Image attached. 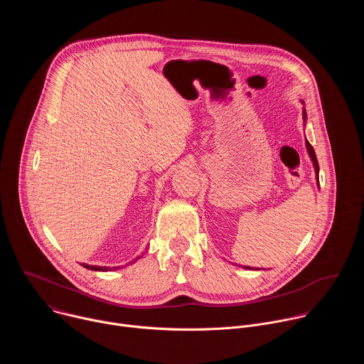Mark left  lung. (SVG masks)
Here are the masks:
<instances>
[{"label": "left lung", "mask_w": 364, "mask_h": 364, "mask_svg": "<svg viewBox=\"0 0 364 364\" xmlns=\"http://www.w3.org/2000/svg\"><path fill=\"white\" fill-rule=\"evenodd\" d=\"M302 105H305L304 100H301ZM302 119H304V124L306 122V111H305V107L302 108ZM305 146H306V152L309 155L311 161H313V166H314V170H316V180H317V186L320 187V181H318V173H320V167H318V161H317V157H316V151L314 148L311 146V144L308 142V139H305ZM246 269H249V267H245Z\"/></svg>", "instance_id": "left-lung-1"}]
</instances>
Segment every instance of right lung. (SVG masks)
Here are the masks:
<instances>
[{
    "instance_id": "right-lung-1",
    "label": "right lung",
    "mask_w": 364,
    "mask_h": 364,
    "mask_svg": "<svg viewBox=\"0 0 364 364\" xmlns=\"http://www.w3.org/2000/svg\"><path fill=\"white\" fill-rule=\"evenodd\" d=\"M83 268L86 269H90V271H99V272H108V271H117L122 267H96V265H87V264H80Z\"/></svg>"
}]
</instances>
